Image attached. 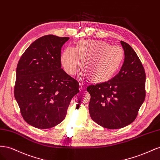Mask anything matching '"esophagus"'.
Listing matches in <instances>:
<instances>
[{
	"label": "esophagus",
	"mask_w": 160,
	"mask_h": 160,
	"mask_svg": "<svg viewBox=\"0 0 160 160\" xmlns=\"http://www.w3.org/2000/svg\"><path fill=\"white\" fill-rule=\"evenodd\" d=\"M79 86H80V90H85V86H84V84H79Z\"/></svg>",
	"instance_id": "34e87169"
}]
</instances>
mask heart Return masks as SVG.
<instances>
[{
    "label": "heart",
    "instance_id": "obj_1",
    "mask_svg": "<svg viewBox=\"0 0 160 160\" xmlns=\"http://www.w3.org/2000/svg\"><path fill=\"white\" fill-rule=\"evenodd\" d=\"M124 58V50L119 46L102 41L82 40L78 42L74 48L65 49L61 62L64 70L73 75L80 66V59L82 60V74L88 75L93 82H102L115 74Z\"/></svg>",
    "mask_w": 160,
    "mask_h": 160
}]
</instances>
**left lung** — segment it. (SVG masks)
Instances as JSON below:
<instances>
[{
  "mask_svg": "<svg viewBox=\"0 0 160 160\" xmlns=\"http://www.w3.org/2000/svg\"><path fill=\"white\" fill-rule=\"evenodd\" d=\"M125 60L119 72L104 82L88 86L89 112L102 127L121 129L135 119L145 97V72L139 57L122 41Z\"/></svg>",
  "mask_w": 160,
  "mask_h": 160,
  "instance_id": "left-lung-1",
  "label": "left lung"
}]
</instances>
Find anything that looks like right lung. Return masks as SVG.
<instances>
[{
	"label": "right lung",
	"mask_w": 160,
	"mask_h": 160,
	"mask_svg": "<svg viewBox=\"0 0 160 160\" xmlns=\"http://www.w3.org/2000/svg\"><path fill=\"white\" fill-rule=\"evenodd\" d=\"M69 38L45 35L22 54L16 71L14 94L25 121L49 129L64 119L79 84L61 64V48Z\"/></svg>",
	"instance_id": "right-lung-1"
}]
</instances>
